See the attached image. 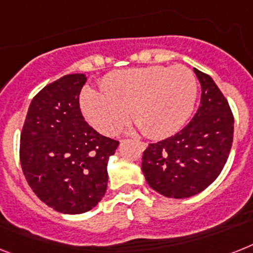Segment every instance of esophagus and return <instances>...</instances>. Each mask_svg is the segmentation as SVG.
Segmentation results:
<instances>
[{
    "instance_id": "1",
    "label": "esophagus",
    "mask_w": 253,
    "mask_h": 253,
    "mask_svg": "<svg viewBox=\"0 0 253 253\" xmlns=\"http://www.w3.org/2000/svg\"><path fill=\"white\" fill-rule=\"evenodd\" d=\"M137 145H139L141 151H144L145 148H147V143H144V141H137Z\"/></svg>"
}]
</instances>
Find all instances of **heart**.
Instances as JSON below:
<instances>
[{"label":"heart","instance_id":"heart-1","mask_svg":"<svg viewBox=\"0 0 253 253\" xmlns=\"http://www.w3.org/2000/svg\"><path fill=\"white\" fill-rule=\"evenodd\" d=\"M102 92L87 88L82 110L104 135H114L132 118L148 136L166 137L183 127L194 112L198 82L184 66H147L109 74Z\"/></svg>","mask_w":253,"mask_h":253}]
</instances>
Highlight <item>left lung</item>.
Wrapping results in <instances>:
<instances>
[{"instance_id":"8db88e82","label":"left lung","mask_w":253,"mask_h":253,"mask_svg":"<svg viewBox=\"0 0 253 253\" xmlns=\"http://www.w3.org/2000/svg\"><path fill=\"white\" fill-rule=\"evenodd\" d=\"M194 71L201 84L196 114L179 132L151 143L143 153L148 184L166 198H190L211 186L233 144L234 116L226 97L208 74Z\"/></svg>"}]
</instances>
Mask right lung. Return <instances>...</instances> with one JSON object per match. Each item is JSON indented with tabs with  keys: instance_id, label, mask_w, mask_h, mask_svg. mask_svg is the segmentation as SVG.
<instances>
[{
	"instance_id": "add662e5",
	"label": "right lung",
	"mask_w": 253,
	"mask_h": 253,
	"mask_svg": "<svg viewBox=\"0 0 253 253\" xmlns=\"http://www.w3.org/2000/svg\"><path fill=\"white\" fill-rule=\"evenodd\" d=\"M84 74H70L34 97L20 133V165L36 196L57 212L91 211L105 195L108 159L120 141L85 122L79 105Z\"/></svg>"
}]
</instances>
